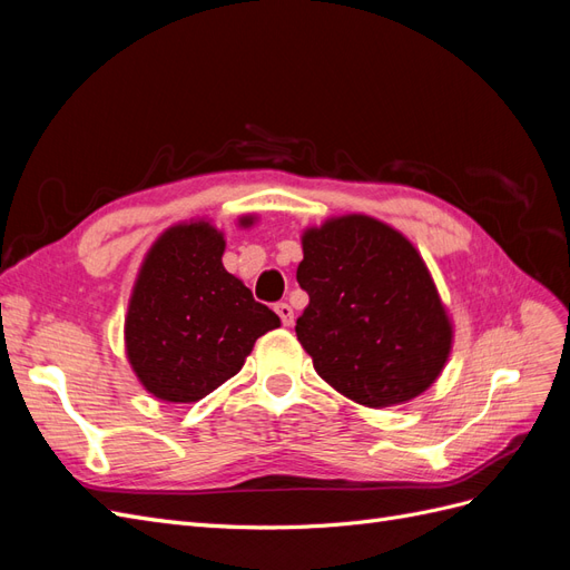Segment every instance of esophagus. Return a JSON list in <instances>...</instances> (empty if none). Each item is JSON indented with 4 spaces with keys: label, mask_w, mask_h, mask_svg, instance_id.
<instances>
[{
    "label": "esophagus",
    "mask_w": 570,
    "mask_h": 570,
    "mask_svg": "<svg viewBox=\"0 0 570 570\" xmlns=\"http://www.w3.org/2000/svg\"><path fill=\"white\" fill-rule=\"evenodd\" d=\"M275 314L281 316V321H283V325H292L295 323V312H292V306L289 304H285V302H281V304H275Z\"/></svg>",
    "instance_id": "1"
}]
</instances>
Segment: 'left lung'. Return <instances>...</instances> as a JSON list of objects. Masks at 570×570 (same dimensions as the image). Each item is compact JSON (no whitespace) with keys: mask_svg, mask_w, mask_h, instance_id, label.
Segmentation results:
<instances>
[{"mask_svg":"<svg viewBox=\"0 0 570 570\" xmlns=\"http://www.w3.org/2000/svg\"><path fill=\"white\" fill-rule=\"evenodd\" d=\"M302 252L297 283L308 306L295 331L327 385L383 409L416 400L438 381L454 323L406 235L344 214L306 228Z\"/></svg>","mask_w":570,"mask_h":570,"instance_id":"obj_1","label":"left lung"}]
</instances>
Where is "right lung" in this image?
Instances as JSON below:
<instances>
[{"label":"right lung","instance_id":"add662e5","mask_svg":"<svg viewBox=\"0 0 570 570\" xmlns=\"http://www.w3.org/2000/svg\"><path fill=\"white\" fill-rule=\"evenodd\" d=\"M254 216L239 218L249 228ZM226 237L212 220L166 228L142 258L128 299L126 356L161 402L193 404L220 387L281 318L223 268Z\"/></svg>","mask_w":570,"mask_h":570}]
</instances>
